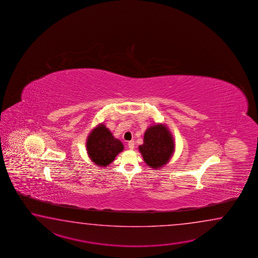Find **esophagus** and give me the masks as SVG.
Instances as JSON below:
<instances>
[{
  "label": "esophagus",
  "mask_w": 258,
  "mask_h": 258,
  "mask_svg": "<svg viewBox=\"0 0 258 258\" xmlns=\"http://www.w3.org/2000/svg\"><path fill=\"white\" fill-rule=\"evenodd\" d=\"M128 148H130V149H134L135 148V141L128 142Z\"/></svg>",
  "instance_id": "34e87169"
}]
</instances>
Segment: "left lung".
I'll return each mask as SVG.
<instances>
[{
	"mask_svg": "<svg viewBox=\"0 0 258 258\" xmlns=\"http://www.w3.org/2000/svg\"><path fill=\"white\" fill-rule=\"evenodd\" d=\"M138 149L145 163L159 170L170 161L175 151V144L168 126L163 123H156L146 130L144 143Z\"/></svg>",
	"mask_w": 258,
	"mask_h": 258,
	"instance_id": "obj_1",
	"label": "left lung"
}]
</instances>
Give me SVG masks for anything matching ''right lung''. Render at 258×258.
Segmentation results:
<instances>
[{"instance_id":"1","label":"right lung","mask_w":258,"mask_h":258,"mask_svg":"<svg viewBox=\"0 0 258 258\" xmlns=\"http://www.w3.org/2000/svg\"><path fill=\"white\" fill-rule=\"evenodd\" d=\"M86 148L88 158L98 167H108L124 149L104 123H99L89 133Z\"/></svg>"}]
</instances>
